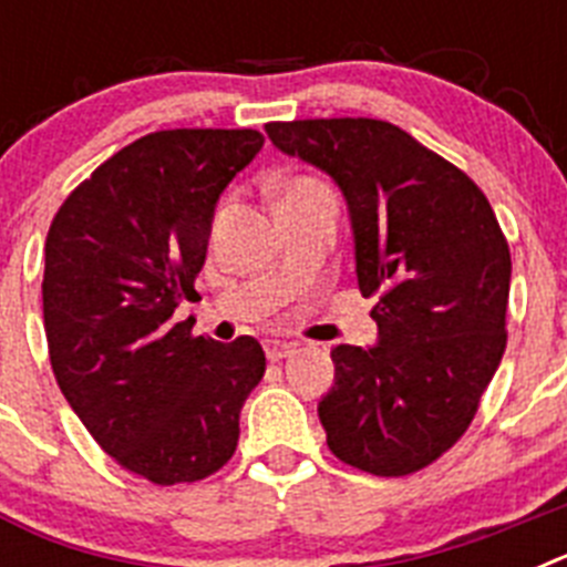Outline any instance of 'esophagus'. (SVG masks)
Listing matches in <instances>:
<instances>
[{
	"instance_id": "34e87169",
	"label": "esophagus",
	"mask_w": 567,
	"mask_h": 567,
	"mask_svg": "<svg viewBox=\"0 0 567 567\" xmlns=\"http://www.w3.org/2000/svg\"><path fill=\"white\" fill-rule=\"evenodd\" d=\"M264 352H267L269 360H284L295 352V346L287 343V340H267V343H264Z\"/></svg>"
}]
</instances>
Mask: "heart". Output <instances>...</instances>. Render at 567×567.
<instances>
[{"label": "heart", "mask_w": 567, "mask_h": 567, "mask_svg": "<svg viewBox=\"0 0 567 567\" xmlns=\"http://www.w3.org/2000/svg\"><path fill=\"white\" fill-rule=\"evenodd\" d=\"M323 187L320 182H312V178H298V182L289 184L287 189H284V195H292V193H307V189H318Z\"/></svg>", "instance_id": "b5f03b06"}]
</instances>
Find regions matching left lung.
Listing matches in <instances>:
<instances>
[{
    "label": "left lung",
    "instance_id": "8db88e82",
    "mask_svg": "<svg viewBox=\"0 0 567 567\" xmlns=\"http://www.w3.org/2000/svg\"><path fill=\"white\" fill-rule=\"evenodd\" d=\"M267 135L343 189L358 287L378 298V346L332 349L329 449L374 477L414 474L463 437L503 360L508 240L483 189L394 124L303 118Z\"/></svg>",
    "mask_w": 567,
    "mask_h": 567
}]
</instances>
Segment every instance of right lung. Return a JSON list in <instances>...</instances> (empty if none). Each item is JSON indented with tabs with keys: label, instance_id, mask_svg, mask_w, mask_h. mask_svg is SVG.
Returning <instances> with one entry per match:
<instances>
[{
	"label": "right lung",
	"instance_id": "right-lung-1",
	"mask_svg": "<svg viewBox=\"0 0 567 567\" xmlns=\"http://www.w3.org/2000/svg\"><path fill=\"white\" fill-rule=\"evenodd\" d=\"M260 147L258 130L147 133L50 221L42 307L56 383L104 452L155 485L229 463L240 405L267 372L255 338L215 343L173 318L198 295L218 195Z\"/></svg>",
	"mask_w": 567,
	"mask_h": 567
}]
</instances>
